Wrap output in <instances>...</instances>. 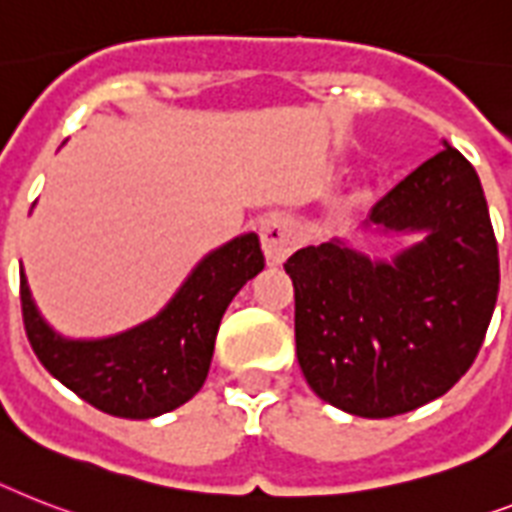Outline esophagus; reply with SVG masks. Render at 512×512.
I'll return each mask as SVG.
<instances>
[{"instance_id": "obj_1", "label": "esophagus", "mask_w": 512, "mask_h": 512, "mask_svg": "<svg viewBox=\"0 0 512 512\" xmlns=\"http://www.w3.org/2000/svg\"><path fill=\"white\" fill-rule=\"evenodd\" d=\"M260 239H263L265 257L273 265H281L294 249V231L292 223L284 215H268L260 226Z\"/></svg>"}]
</instances>
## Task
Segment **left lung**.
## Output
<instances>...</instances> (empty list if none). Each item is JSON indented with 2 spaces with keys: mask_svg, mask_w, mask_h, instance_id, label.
Segmentation results:
<instances>
[{
  "mask_svg": "<svg viewBox=\"0 0 512 512\" xmlns=\"http://www.w3.org/2000/svg\"><path fill=\"white\" fill-rule=\"evenodd\" d=\"M365 226L423 239L386 263L339 239L284 263L297 360L323 402L392 418L442 397L471 368L500 292V257L476 170L444 149L378 199Z\"/></svg>",
  "mask_w": 512,
  "mask_h": 512,
  "instance_id": "8db88e82",
  "label": "left lung"
}]
</instances>
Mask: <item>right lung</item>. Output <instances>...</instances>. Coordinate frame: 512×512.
<instances>
[{"mask_svg":"<svg viewBox=\"0 0 512 512\" xmlns=\"http://www.w3.org/2000/svg\"><path fill=\"white\" fill-rule=\"evenodd\" d=\"M265 268L257 234L218 247L191 270L152 321L107 339H65L36 310L20 270L28 342L70 392L118 418H155L189 402L205 384L220 318L236 292Z\"/></svg>","mask_w":512,"mask_h":512,"instance_id":"obj_1","label":"right lung"}]
</instances>
